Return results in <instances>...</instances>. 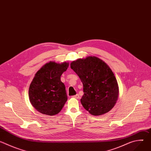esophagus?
I'll list each match as a JSON object with an SVG mask.
<instances>
[{
	"label": "esophagus",
	"instance_id": "obj_1",
	"mask_svg": "<svg viewBox=\"0 0 151 151\" xmlns=\"http://www.w3.org/2000/svg\"><path fill=\"white\" fill-rule=\"evenodd\" d=\"M73 98H75V99H79L80 98V97H79V95L78 94H76V95H75V96H72Z\"/></svg>",
	"mask_w": 151,
	"mask_h": 151
}]
</instances>
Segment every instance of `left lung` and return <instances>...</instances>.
I'll list each match as a JSON object with an SVG mask.
<instances>
[{"mask_svg": "<svg viewBox=\"0 0 151 151\" xmlns=\"http://www.w3.org/2000/svg\"><path fill=\"white\" fill-rule=\"evenodd\" d=\"M70 68L82 82L84 94L81 101L84 108L95 116L111 111L118 99V85L107 64L90 56L72 62Z\"/></svg>", "mask_w": 151, "mask_h": 151, "instance_id": "obj_1", "label": "left lung"}]
</instances>
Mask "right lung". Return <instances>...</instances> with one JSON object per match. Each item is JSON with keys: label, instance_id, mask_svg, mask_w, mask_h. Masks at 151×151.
Wrapping results in <instances>:
<instances>
[{"label": "right lung", "instance_id": "1", "mask_svg": "<svg viewBox=\"0 0 151 151\" xmlns=\"http://www.w3.org/2000/svg\"><path fill=\"white\" fill-rule=\"evenodd\" d=\"M69 66L50 61L36 73L30 83L29 96L30 103L41 114L52 116L62 109L68 100L65 85L60 77Z\"/></svg>", "mask_w": 151, "mask_h": 151}]
</instances>
